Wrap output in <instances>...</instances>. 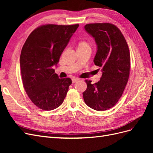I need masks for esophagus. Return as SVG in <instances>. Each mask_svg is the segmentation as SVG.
<instances>
[{
    "label": "esophagus",
    "mask_w": 153,
    "mask_h": 153,
    "mask_svg": "<svg viewBox=\"0 0 153 153\" xmlns=\"http://www.w3.org/2000/svg\"><path fill=\"white\" fill-rule=\"evenodd\" d=\"M77 81H78V78H72V83H73V84H74V83L76 82Z\"/></svg>",
    "instance_id": "1"
}]
</instances>
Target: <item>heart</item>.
I'll use <instances>...</instances> for the list:
<instances>
[{"label":"heart","instance_id":"1","mask_svg":"<svg viewBox=\"0 0 153 153\" xmlns=\"http://www.w3.org/2000/svg\"><path fill=\"white\" fill-rule=\"evenodd\" d=\"M91 48V45L87 41L83 40L78 44V49H87Z\"/></svg>","mask_w":153,"mask_h":153}]
</instances>
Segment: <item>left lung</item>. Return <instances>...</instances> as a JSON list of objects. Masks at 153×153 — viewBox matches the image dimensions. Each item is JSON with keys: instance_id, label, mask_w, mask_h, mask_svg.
Here are the masks:
<instances>
[{"instance_id": "8db88e82", "label": "left lung", "mask_w": 153, "mask_h": 153, "mask_svg": "<svg viewBox=\"0 0 153 153\" xmlns=\"http://www.w3.org/2000/svg\"><path fill=\"white\" fill-rule=\"evenodd\" d=\"M84 29L94 39L97 51L94 62L102 68L103 74L94 84L86 80L87 87L83 96L90 108L103 111L117 103L127 84L130 69L129 50L122 32L113 24H90Z\"/></svg>"}]
</instances>
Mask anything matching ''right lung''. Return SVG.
<instances>
[{"mask_svg": "<svg viewBox=\"0 0 153 153\" xmlns=\"http://www.w3.org/2000/svg\"><path fill=\"white\" fill-rule=\"evenodd\" d=\"M78 24H48L38 27L27 38L22 49L20 69L23 85L30 100L38 108L52 110L65 98L69 78H59L52 69L57 66Z\"/></svg>", "mask_w": 153, "mask_h": 153, "instance_id": "right-lung-1", "label": "right lung"}]
</instances>
